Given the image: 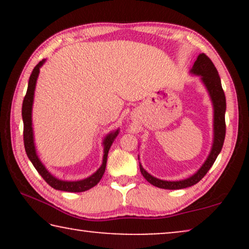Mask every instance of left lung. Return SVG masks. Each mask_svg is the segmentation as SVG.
I'll return each instance as SVG.
<instances>
[{"instance_id": "left-lung-1", "label": "left lung", "mask_w": 249, "mask_h": 249, "mask_svg": "<svg viewBox=\"0 0 249 249\" xmlns=\"http://www.w3.org/2000/svg\"><path fill=\"white\" fill-rule=\"evenodd\" d=\"M193 73L199 74L202 77L203 83L209 90L210 96L212 98L213 105H214V142L213 147L211 151L209 158L204 163L202 168L197 171L195 175L189 177L188 179L180 180V181H164V180L156 179L154 177L149 175L142 169V166L139 164V169L144 178L147 180L149 183L153 186L159 187V188L163 189H182L187 188V187L196 185L197 182L200 181L206 175L207 171L211 169V166L214 164L215 160L221 152L223 146L224 137H226V95H224L222 85H221V80L219 77V72H217L216 68L209 56L206 54H199L197 60L194 63Z\"/></svg>"}]
</instances>
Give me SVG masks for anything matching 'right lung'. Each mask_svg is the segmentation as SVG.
I'll return each instance as SVG.
<instances>
[{
    "label": "right lung",
    "mask_w": 249,
    "mask_h": 249,
    "mask_svg": "<svg viewBox=\"0 0 249 249\" xmlns=\"http://www.w3.org/2000/svg\"><path fill=\"white\" fill-rule=\"evenodd\" d=\"M44 61L37 64L34 68L32 74L29 77V83H28V89L25 95L22 102V120H23V144H25V149L27 153V156L32 161L33 165L35 166L37 172L43 177V179L49 183V185L54 189L62 190V192H69V193H80L85 192V190L90 189L91 187L96 186L100 180L103 177L105 172V166H107V153L110 149L112 142H113L114 138L117 137L118 130L110 134L105 138L104 141V156H103V163H102L101 168L94 173L93 176H90L89 178L80 180V181H62L59 180L51 175L47 171L42 163H40L38 156L36 155L35 151V145H34V136H33V128H32V107H33V101H34V90H35L36 86V80L39 73V68L42 67Z\"/></svg>",
    "instance_id": "right-lung-1"
}]
</instances>
